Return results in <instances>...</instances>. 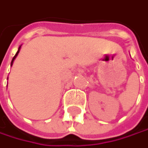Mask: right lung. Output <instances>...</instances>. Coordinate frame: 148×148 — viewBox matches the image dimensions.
Instances as JSON below:
<instances>
[{
  "instance_id": "1",
  "label": "right lung",
  "mask_w": 148,
  "mask_h": 148,
  "mask_svg": "<svg viewBox=\"0 0 148 148\" xmlns=\"http://www.w3.org/2000/svg\"><path fill=\"white\" fill-rule=\"evenodd\" d=\"M20 49H21V46L19 47V48H18V51H17V53H15V55L14 56V58H13V60H12V61H11V66L13 65V62H14V59L16 58V56L18 55V53H19V52H20Z\"/></svg>"
}]
</instances>
